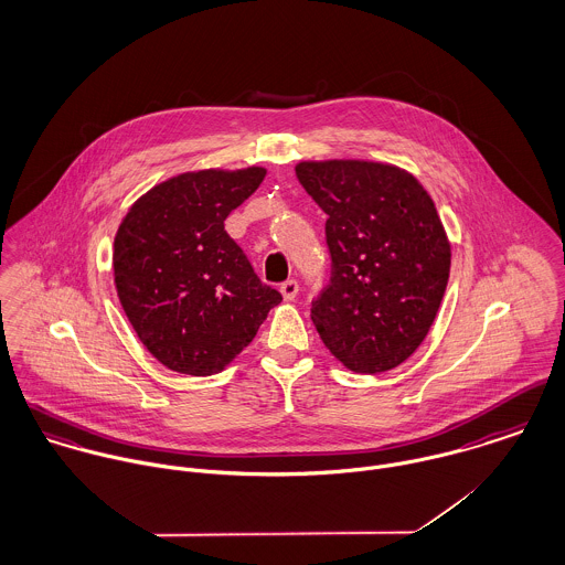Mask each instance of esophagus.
Wrapping results in <instances>:
<instances>
[{
    "label": "esophagus",
    "instance_id": "esophagus-1",
    "mask_svg": "<svg viewBox=\"0 0 565 565\" xmlns=\"http://www.w3.org/2000/svg\"><path fill=\"white\" fill-rule=\"evenodd\" d=\"M279 290H281V297H284L286 301H295L297 295H299V284H297V279H288V281L281 284Z\"/></svg>",
    "mask_w": 565,
    "mask_h": 565
}]
</instances>
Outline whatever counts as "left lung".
<instances>
[{
	"instance_id": "1",
	"label": "left lung",
	"mask_w": 565,
	"mask_h": 565,
	"mask_svg": "<svg viewBox=\"0 0 565 565\" xmlns=\"http://www.w3.org/2000/svg\"><path fill=\"white\" fill-rule=\"evenodd\" d=\"M297 178L329 216V286L312 322L349 371L403 364L427 338L450 273L434 199L405 169L373 160H301Z\"/></svg>"
}]
</instances>
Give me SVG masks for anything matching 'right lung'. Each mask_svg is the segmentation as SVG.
Here are the masks:
<instances>
[{
	"instance_id": "add662e5",
	"label": "right lung",
	"mask_w": 565,
	"mask_h": 565,
	"mask_svg": "<svg viewBox=\"0 0 565 565\" xmlns=\"http://www.w3.org/2000/svg\"><path fill=\"white\" fill-rule=\"evenodd\" d=\"M264 175V167L173 175L140 194L117 230L121 308L147 351L175 373L225 371L281 301L225 232Z\"/></svg>"
}]
</instances>
